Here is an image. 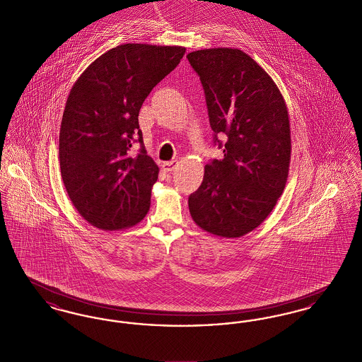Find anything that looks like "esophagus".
Instances as JSON below:
<instances>
[{
  "label": "esophagus",
  "mask_w": 362,
  "mask_h": 362,
  "mask_svg": "<svg viewBox=\"0 0 362 362\" xmlns=\"http://www.w3.org/2000/svg\"><path fill=\"white\" fill-rule=\"evenodd\" d=\"M176 167H177V160H171V161H167L163 164V170L165 173H173Z\"/></svg>",
  "instance_id": "obj_1"
}]
</instances>
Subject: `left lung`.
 I'll list each match as a JSON object with an SVG mask.
<instances>
[{"label": "left lung", "mask_w": 362, "mask_h": 362, "mask_svg": "<svg viewBox=\"0 0 362 362\" xmlns=\"http://www.w3.org/2000/svg\"><path fill=\"white\" fill-rule=\"evenodd\" d=\"M187 59L205 90L213 144L224 153L206 164L189 213L204 230L240 238L264 221L285 189L292 148L286 104L241 50L205 49Z\"/></svg>", "instance_id": "8db88e82"}]
</instances>
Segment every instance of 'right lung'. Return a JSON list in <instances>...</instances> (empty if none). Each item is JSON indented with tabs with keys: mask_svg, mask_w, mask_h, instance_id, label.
Wrapping results in <instances>:
<instances>
[{
	"mask_svg": "<svg viewBox=\"0 0 362 362\" xmlns=\"http://www.w3.org/2000/svg\"><path fill=\"white\" fill-rule=\"evenodd\" d=\"M179 46H117L78 77L59 130V165L70 201L89 224H138L151 206L158 167L146 155L138 114L146 96L180 62ZM140 144L137 156L131 153Z\"/></svg>",
	"mask_w": 362,
	"mask_h": 362,
	"instance_id": "right-lung-1",
	"label": "right lung"
}]
</instances>
